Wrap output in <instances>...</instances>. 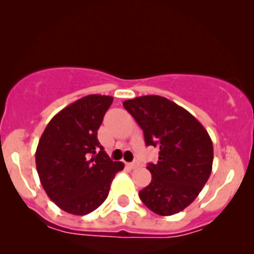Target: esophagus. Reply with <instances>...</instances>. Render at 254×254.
<instances>
[{"mask_svg":"<svg viewBox=\"0 0 254 254\" xmlns=\"http://www.w3.org/2000/svg\"><path fill=\"white\" fill-rule=\"evenodd\" d=\"M128 167H129L130 170H135V168L139 167V162H137V161L129 162V164H128Z\"/></svg>","mask_w":254,"mask_h":254,"instance_id":"34e87169","label":"esophagus"}]
</instances>
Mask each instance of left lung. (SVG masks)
<instances>
[{"label": "left lung", "mask_w": 254, "mask_h": 254, "mask_svg": "<svg viewBox=\"0 0 254 254\" xmlns=\"http://www.w3.org/2000/svg\"><path fill=\"white\" fill-rule=\"evenodd\" d=\"M124 107L143 130L147 146L159 147L158 164H148L152 181L139 192L159 215L179 213L207 183L213 143L207 130L186 109L159 95L126 100Z\"/></svg>", "instance_id": "1"}]
</instances>
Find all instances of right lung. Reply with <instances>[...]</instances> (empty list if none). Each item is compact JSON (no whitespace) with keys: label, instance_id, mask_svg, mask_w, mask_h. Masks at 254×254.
<instances>
[{"label":"right lung","instance_id":"right-lung-1","mask_svg":"<svg viewBox=\"0 0 254 254\" xmlns=\"http://www.w3.org/2000/svg\"><path fill=\"white\" fill-rule=\"evenodd\" d=\"M112 96L92 95L70 103L47 125L35 153L36 170L47 195L64 212L86 215L107 199L111 184L124 170L98 140Z\"/></svg>","mask_w":254,"mask_h":254}]
</instances>
